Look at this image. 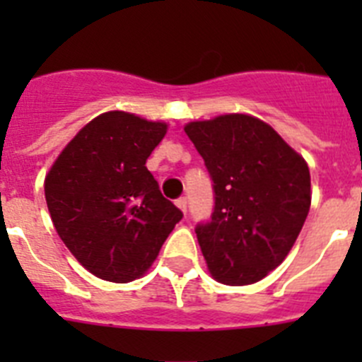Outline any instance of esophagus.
Returning a JSON list of instances; mask_svg holds the SVG:
<instances>
[{"instance_id":"obj_1","label":"esophagus","mask_w":362,"mask_h":362,"mask_svg":"<svg viewBox=\"0 0 362 362\" xmlns=\"http://www.w3.org/2000/svg\"><path fill=\"white\" fill-rule=\"evenodd\" d=\"M175 204H177V209L181 210V212L187 214V197H179V199L175 201Z\"/></svg>"}]
</instances>
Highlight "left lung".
Instances as JSON below:
<instances>
[{"mask_svg": "<svg viewBox=\"0 0 362 362\" xmlns=\"http://www.w3.org/2000/svg\"><path fill=\"white\" fill-rule=\"evenodd\" d=\"M216 192L212 221L196 228L212 277L245 286L267 277L292 250L312 203L310 170L270 124L250 114L190 121Z\"/></svg>", "mask_w": 362, "mask_h": 362, "instance_id": "obj_1", "label": "left lung"}]
</instances>
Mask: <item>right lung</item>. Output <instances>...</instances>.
Returning <instances> with one entry per match:
<instances>
[{"mask_svg": "<svg viewBox=\"0 0 362 362\" xmlns=\"http://www.w3.org/2000/svg\"><path fill=\"white\" fill-rule=\"evenodd\" d=\"M166 130L163 121L103 112L70 139L45 175L57 235L99 279L130 283L145 276L183 217L146 168Z\"/></svg>", "mask_w": 362, "mask_h": 362, "instance_id": "obj_1", "label": "right lung"}]
</instances>
